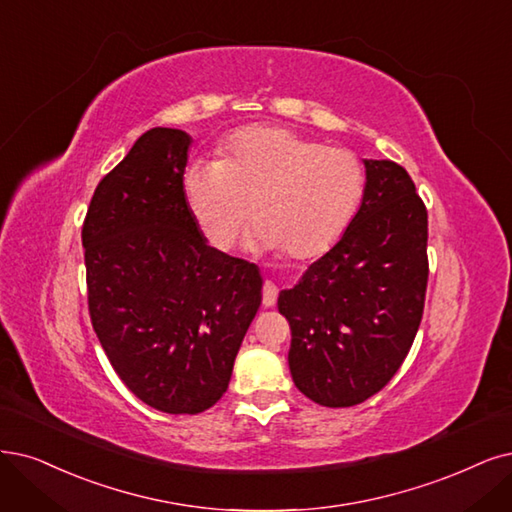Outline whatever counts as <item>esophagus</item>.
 <instances>
[{"instance_id": "1", "label": "esophagus", "mask_w": 512, "mask_h": 512, "mask_svg": "<svg viewBox=\"0 0 512 512\" xmlns=\"http://www.w3.org/2000/svg\"><path fill=\"white\" fill-rule=\"evenodd\" d=\"M276 297H278V289H276L274 282H272V280L263 282V289H261V301H263V306H266V308L274 306V304H276Z\"/></svg>"}]
</instances>
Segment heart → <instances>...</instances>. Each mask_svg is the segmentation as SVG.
Wrapping results in <instances>:
<instances>
[{
	"label": "heart",
	"instance_id": "1",
	"mask_svg": "<svg viewBox=\"0 0 512 512\" xmlns=\"http://www.w3.org/2000/svg\"><path fill=\"white\" fill-rule=\"evenodd\" d=\"M365 189V166L350 149L282 126L236 130L215 164H196L183 179L189 213L213 249H230L255 208L259 230L251 244L293 261L329 253L352 225Z\"/></svg>",
	"mask_w": 512,
	"mask_h": 512
}]
</instances>
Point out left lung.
<instances>
[{
	"mask_svg": "<svg viewBox=\"0 0 512 512\" xmlns=\"http://www.w3.org/2000/svg\"><path fill=\"white\" fill-rule=\"evenodd\" d=\"M365 168V198L348 232L278 295L291 325L293 382L323 407H352L380 392L424 314L426 206L403 166L365 160Z\"/></svg>",
	"mask_w": 512,
	"mask_h": 512,
	"instance_id": "1",
	"label": "left lung"
}]
</instances>
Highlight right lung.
I'll return each mask as SVG.
<instances>
[{
  "mask_svg": "<svg viewBox=\"0 0 512 512\" xmlns=\"http://www.w3.org/2000/svg\"><path fill=\"white\" fill-rule=\"evenodd\" d=\"M189 143L177 128L143 132L82 225L92 329L126 388L175 415L221 399L261 304L255 263L208 246L189 213Z\"/></svg>",
  "mask_w": 512,
  "mask_h": 512,
  "instance_id": "obj_1",
  "label": "right lung"
}]
</instances>
